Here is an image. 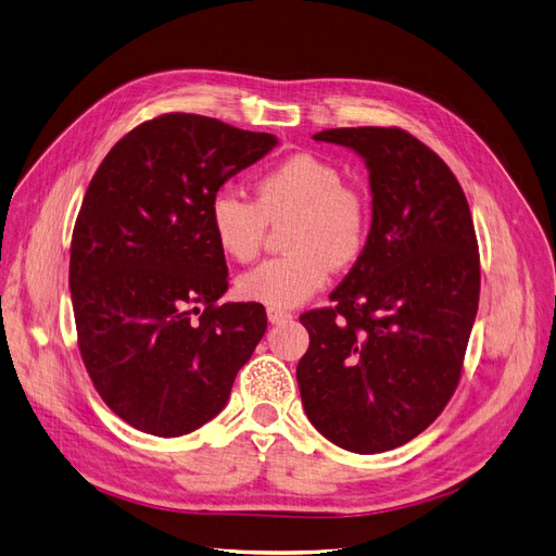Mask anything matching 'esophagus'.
Returning <instances> with one entry per match:
<instances>
[{
  "instance_id": "esophagus-1",
  "label": "esophagus",
  "mask_w": 556,
  "mask_h": 556,
  "mask_svg": "<svg viewBox=\"0 0 556 556\" xmlns=\"http://www.w3.org/2000/svg\"><path fill=\"white\" fill-rule=\"evenodd\" d=\"M293 316L289 312H277V309H267V320H270L273 325H279V323H289Z\"/></svg>"
}]
</instances>
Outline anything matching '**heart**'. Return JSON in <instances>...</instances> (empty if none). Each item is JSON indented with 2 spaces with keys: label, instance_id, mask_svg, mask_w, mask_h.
I'll return each instance as SVG.
<instances>
[{
  "label": "heart",
  "instance_id": "obj_1",
  "mask_svg": "<svg viewBox=\"0 0 556 556\" xmlns=\"http://www.w3.org/2000/svg\"><path fill=\"white\" fill-rule=\"evenodd\" d=\"M283 219H291L286 244L293 254L263 261L236 283L242 300L277 312L314 298L330 265H353L368 238L364 199L345 188L334 164L316 155H295L267 172L254 185V201L236 190H219L208 208L219 252L238 263L258 254L267 222Z\"/></svg>",
  "mask_w": 556,
  "mask_h": 556
}]
</instances>
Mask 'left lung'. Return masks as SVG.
Listing matches in <instances>:
<instances>
[{"label":"left lung","instance_id":"obj_1","mask_svg":"<svg viewBox=\"0 0 556 556\" xmlns=\"http://www.w3.org/2000/svg\"><path fill=\"white\" fill-rule=\"evenodd\" d=\"M316 141L355 151L371 185V231L334 306L304 314V413L353 454L396 448L454 396L481 270L465 192L444 160L399 128H334Z\"/></svg>","mask_w":556,"mask_h":556}]
</instances>
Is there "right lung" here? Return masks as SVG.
<instances>
[{
    "label": "right lung",
    "instance_id": "1",
    "mask_svg": "<svg viewBox=\"0 0 556 556\" xmlns=\"http://www.w3.org/2000/svg\"><path fill=\"white\" fill-rule=\"evenodd\" d=\"M277 143L164 114L123 137L89 182L68 275L79 353L100 399L141 433L178 438L217 417L265 334L263 304H215L229 270L208 208Z\"/></svg>",
    "mask_w": 556,
    "mask_h": 556
}]
</instances>
